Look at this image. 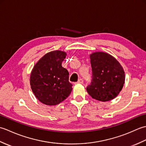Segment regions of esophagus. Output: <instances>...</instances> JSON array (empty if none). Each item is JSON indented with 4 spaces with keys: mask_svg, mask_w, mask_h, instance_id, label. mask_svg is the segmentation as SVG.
I'll use <instances>...</instances> for the list:
<instances>
[{
    "mask_svg": "<svg viewBox=\"0 0 146 146\" xmlns=\"http://www.w3.org/2000/svg\"><path fill=\"white\" fill-rule=\"evenodd\" d=\"M76 83H80V84H83V79H82V78L79 79V80H78V82H77L76 83H75V84H76Z\"/></svg>",
    "mask_w": 146,
    "mask_h": 146,
    "instance_id": "1",
    "label": "esophagus"
}]
</instances>
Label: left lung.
Returning <instances> with one entry per match:
<instances>
[{
    "label": "left lung",
    "instance_id": "left-lung-1",
    "mask_svg": "<svg viewBox=\"0 0 146 146\" xmlns=\"http://www.w3.org/2000/svg\"><path fill=\"white\" fill-rule=\"evenodd\" d=\"M90 58L92 81L86 91L97 100H111L119 94L124 85V70L119 62L107 52H93Z\"/></svg>",
    "mask_w": 146,
    "mask_h": 146
}]
</instances>
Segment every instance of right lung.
I'll return each instance as SVG.
<instances>
[{
  "label": "right lung",
  "instance_id": "add662e5",
  "mask_svg": "<svg viewBox=\"0 0 146 146\" xmlns=\"http://www.w3.org/2000/svg\"><path fill=\"white\" fill-rule=\"evenodd\" d=\"M66 56V52L52 51L43 56L34 66L30 76L31 88L43 104L58 105L72 91L69 73L61 66Z\"/></svg>",
  "mask_w": 146,
  "mask_h": 146
}]
</instances>
